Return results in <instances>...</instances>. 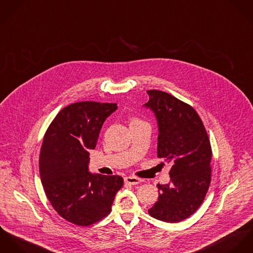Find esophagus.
Masks as SVG:
<instances>
[{
    "mask_svg": "<svg viewBox=\"0 0 253 253\" xmlns=\"http://www.w3.org/2000/svg\"><path fill=\"white\" fill-rule=\"evenodd\" d=\"M124 181H125V183H128L131 185H136V184H139L140 182H141V179L138 177H135V176H126V177H124Z\"/></svg>",
    "mask_w": 253,
    "mask_h": 253,
    "instance_id": "34e87169",
    "label": "esophagus"
}]
</instances>
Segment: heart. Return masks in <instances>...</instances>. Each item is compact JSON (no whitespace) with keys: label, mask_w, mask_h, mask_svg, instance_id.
I'll use <instances>...</instances> for the list:
<instances>
[{"label":"heart","mask_w":253,"mask_h":253,"mask_svg":"<svg viewBox=\"0 0 253 253\" xmlns=\"http://www.w3.org/2000/svg\"><path fill=\"white\" fill-rule=\"evenodd\" d=\"M137 121H140V120H138V119H136V118H133L132 121H131V123H134V122H137Z\"/></svg>","instance_id":"obj_1"}]
</instances>
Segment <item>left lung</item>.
<instances>
[{"instance_id": "left-lung-1", "label": "left lung", "mask_w": 253, "mask_h": 253, "mask_svg": "<svg viewBox=\"0 0 253 253\" xmlns=\"http://www.w3.org/2000/svg\"><path fill=\"white\" fill-rule=\"evenodd\" d=\"M144 105L157 119V156L171 164L170 182L157 184L159 197L148 213L175 223L192 215L203 203L211 177V146L196 111L166 92L148 90Z\"/></svg>"}]
</instances>
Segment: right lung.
I'll return each mask as SVG.
<instances>
[{"label":"right lung","mask_w":253,"mask_h":253,"mask_svg":"<svg viewBox=\"0 0 253 253\" xmlns=\"http://www.w3.org/2000/svg\"><path fill=\"white\" fill-rule=\"evenodd\" d=\"M116 104L79 102L61 110L47 128L40 153L45 195L57 213L71 223L89 226L107 216L123 186L120 175L88 170L89 150Z\"/></svg>","instance_id":"add662e5"}]
</instances>
